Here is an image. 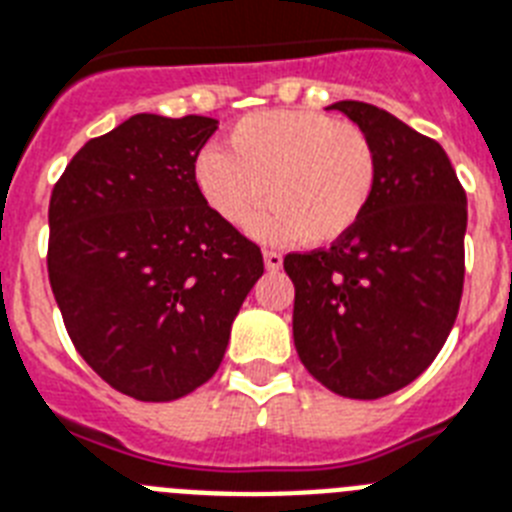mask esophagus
I'll use <instances>...</instances> for the list:
<instances>
[{
    "instance_id": "1",
    "label": "esophagus",
    "mask_w": 512,
    "mask_h": 512,
    "mask_svg": "<svg viewBox=\"0 0 512 512\" xmlns=\"http://www.w3.org/2000/svg\"><path fill=\"white\" fill-rule=\"evenodd\" d=\"M265 268L268 270H278L283 265V255L281 252H276V249H265Z\"/></svg>"
}]
</instances>
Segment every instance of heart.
Returning a JSON list of instances; mask_svg holds the SVG:
<instances>
[{
	"instance_id": "b5f03b06",
	"label": "heart",
	"mask_w": 512,
	"mask_h": 512,
	"mask_svg": "<svg viewBox=\"0 0 512 512\" xmlns=\"http://www.w3.org/2000/svg\"><path fill=\"white\" fill-rule=\"evenodd\" d=\"M195 184L208 208L265 242L333 244L367 213L377 184V150L359 124L307 109L247 114L231 127L229 150L205 148Z\"/></svg>"
}]
</instances>
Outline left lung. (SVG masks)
I'll list each match as a JSON object with an SVG mask.
<instances>
[{"mask_svg":"<svg viewBox=\"0 0 512 512\" xmlns=\"http://www.w3.org/2000/svg\"><path fill=\"white\" fill-rule=\"evenodd\" d=\"M328 109L372 137L377 184L343 239L283 257L294 343L325 388L372 401L406 388L448 341L466 273V190L442 145L385 109L362 101Z\"/></svg>","mask_w":512,"mask_h":512,"instance_id":"8db88e82","label":"left lung"}]
</instances>
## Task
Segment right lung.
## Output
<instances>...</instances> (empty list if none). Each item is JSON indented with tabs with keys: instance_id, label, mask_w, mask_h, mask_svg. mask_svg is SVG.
Returning a JSON list of instances; mask_svg holds the SVG:
<instances>
[{
	"instance_id": "add662e5",
	"label": "right lung",
	"mask_w": 512,
	"mask_h": 512,
	"mask_svg": "<svg viewBox=\"0 0 512 512\" xmlns=\"http://www.w3.org/2000/svg\"><path fill=\"white\" fill-rule=\"evenodd\" d=\"M218 122L135 114L77 150L49 203L46 268L88 367L137 401L216 375L263 252L208 208L195 161Z\"/></svg>"
}]
</instances>
